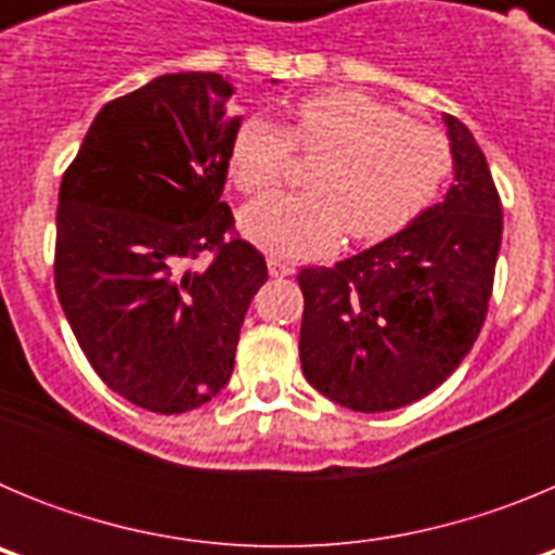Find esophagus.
<instances>
[{
	"mask_svg": "<svg viewBox=\"0 0 555 555\" xmlns=\"http://www.w3.org/2000/svg\"><path fill=\"white\" fill-rule=\"evenodd\" d=\"M267 267H269V274H272V278H288V274L294 272V263L283 261V258H278V255H269Z\"/></svg>",
	"mask_w": 555,
	"mask_h": 555,
	"instance_id": "esophagus-1",
	"label": "esophagus"
}]
</instances>
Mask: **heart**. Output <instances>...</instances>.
I'll list each match as a JSON object with an SVG mask.
<instances>
[{
	"mask_svg": "<svg viewBox=\"0 0 555 555\" xmlns=\"http://www.w3.org/2000/svg\"><path fill=\"white\" fill-rule=\"evenodd\" d=\"M294 150L320 158L308 191L269 194L242 214L249 242L286 258L322 255L350 235L370 244L414 222L453 171L450 141L361 91H320L294 102L288 127L255 113L230 144V175L244 194L281 185Z\"/></svg>",
	"mask_w": 555,
	"mask_h": 555,
	"instance_id": "1",
	"label": "heart"
}]
</instances>
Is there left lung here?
<instances>
[{"label": "left lung", "mask_w": 555, "mask_h": 555, "mask_svg": "<svg viewBox=\"0 0 555 555\" xmlns=\"http://www.w3.org/2000/svg\"><path fill=\"white\" fill-rule=\"evenodd\" d=\"M455 183L386 242L297 274L308 384L352 411H391L444 384L492 297L503 208L473 132L444 113Z\"/></svg>", "instance_id": "obj_1"}]
</instances>
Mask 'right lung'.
I'll return each instance as SVG.
<instances>
[{
  "instance_id": "add662e5",
  "label": "right lung",
  "mask_w": 555,
  "mask_h": 555,
  "mask_svg": "<svg viewBox=\"0 0 555 555\" xmlns=\"http://www.w3.org/2000/svg\"><path fill=\"white\" fill-rule=\"evenodd\" d=\"M233 94L210 72L155 77L96 113L61 183L57 300L107 389L155 414L224 389L269 278L222 203ZM203 251L211 263L191 270Z\"/></svg>"
}]
</instances>
